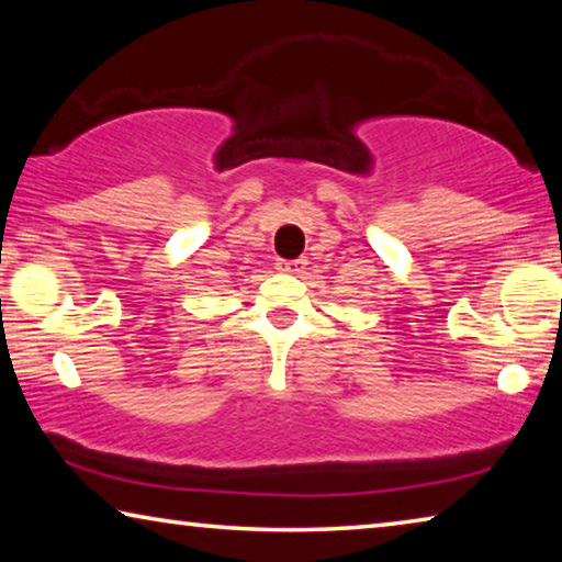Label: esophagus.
Segmentation results:
<instances>
[{"label":"esophagus","instance_id":"esophagus-1","mask_svg":"<svg viewBox=\"0 0 562 562\" xmlns=\"http://www.w3.org/2000/svg\"><path fill=\"white\" fill-rule=\"evenodd\" d=\"M278 270L284 274H300L304 270V260H280Z\"/></svg>","mask_w":562,"mask_h":562}]
</instances>
